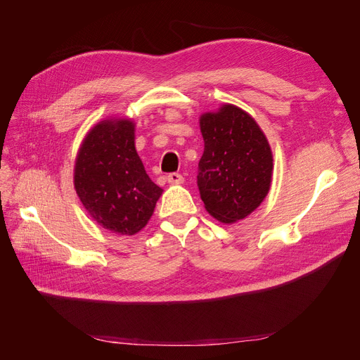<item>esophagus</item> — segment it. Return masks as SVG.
<instances>
[{
  "instance_id": "esophagus-1",
  "label": "esophagus",
  "mask_w": 360,
  "mask_h": 360,
  "mask_svg": "<svg viewBox=\"0 0 360 360\" xmlns=\"http://www.w3.org/2000/svg\"><path fill=\"white\" fill-rule=\"evenodd\" d=\"M167 180L171 184H180V183H183L184 179H183L181 174H179V172H169L167 176Z\"/></svg>"
}]
</instances>
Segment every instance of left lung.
Listing matches in <instances>:
<instances>
[{
  "label": "left lung",
  "mask_w": 360,
  "mask_h": 360,
  "mask_svg": "<svg viewBox=\"0 0 360 360\" xmlns=\"http://www.w3.org/2000/svg\"><path fill=\"white\" fill-rule=\"evenodd\" d=\"M204 153L198 163V189L214 219L233 224L263 202L270 189L274 156L255 120L234 105L200 118Z\"/></svg>",
  "instance_id": "obj_1"
}]
</instances>
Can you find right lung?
<instances>
[{
    "label": "right lung",
    "instance_id": "right-lung-1",
    "mask_svg": "<svg viewBox=\"0 0 360 360\" xmlns=\"http://www.w3.org/2000/svg\"><path fill=\"white\" fill-rule=\"evenodd\" d=\"M73 181L93 219L122 236L143 230L162 195L136 153L135 124L127 118L103 120L86 134Z\"/></svg>",
    "mask_w": 360,
    "mask_h": 360
}]
</instances>
